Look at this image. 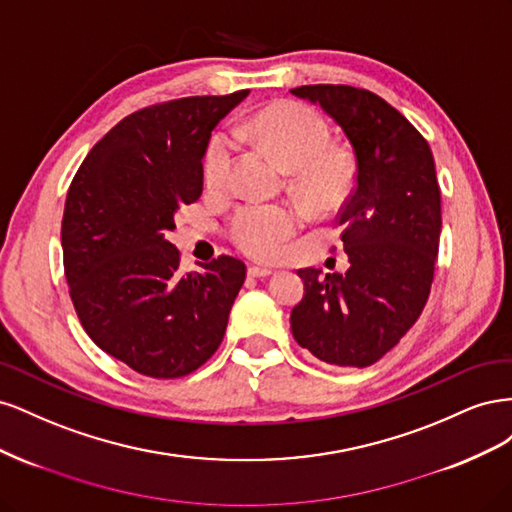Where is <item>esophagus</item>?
<instances>
[{
    "label": "esophagus",
    "mask_w": 512,
    "mask_h": 512,
    "mask_svg": "<svg viewBox=\"0 0 512 512\" xmlns=\"http://www.w3.org/2000/svg\"><path fill=\"white\" fill-rule=\"evenodd\" d=\"M247 273H250V277H269V275H273V271L267 269V267H250V269H247Z\"/></svg>",
    "instance_id": "34e87169"
}]
</instances>
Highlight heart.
<instances>
[{
	"instance_id": "heart-1",
	"label": "heart",
	"mask_w": 512,
	"mask_h": 512,
	"mask_svg": "<svg viewBox=\"0 0 512 512\" xmlns=\"http://www.w3.org/2000/svg\"><path fill=\"white\" fill-rule=\"evenodd\" d=\"M243 136L269 149L286 168L299 194L316 209H327L342 198L354 179L352 158L331 147L327 119L301 102H277L262 108L239 128ZM237 158V141L218 132L205 153V183L211 192H224ZM303 215L290 205H241L228 222V235L241 252L271 260L299 230Z\"/></svg>"
}]
</instances>
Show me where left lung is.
I'll use <instances>...</instances> for the list:
<instances>
[{"mask_svg": "<svg viewBox=\"0 0 512 512\" xmlns=\"http://www.w3.org/2000/svg\"><path fill=\"white\" fill-rule=\"evenodd\" d=\"M354 151V190L337 215L350 269H299L305 294L290 314L301 348L339 367H367L389 352L427 303L442 230L431 149L412 123L367 89L303 85Z\"/></svg>", "mask_w": 512, "mask_h": 512, "instance_id": "left-lung-1", "label": "left lung"}]
</instances>
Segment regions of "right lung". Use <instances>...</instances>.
I'll return each instance as SVG.
<instances>
[{
    "instance_id": "add662e5",
    "label": "right lung",
    "mask_w": 512,
    "mask_h": 512,
    "mask_svg": "<svg viewBox=\"0 0 512 512\" xmlns=\"http://www.w3.org/2000/svg\"><path fill=\"white\" fill-rule=\"evenodd\" d=\"M247 94L141 108L100 138L70 183L61 250L74 309L98 348L143 376H188L224 339L245 265L220 256L181 273L166 232L203 194L211 132Z\"/></svg>"
}]
</instances>
